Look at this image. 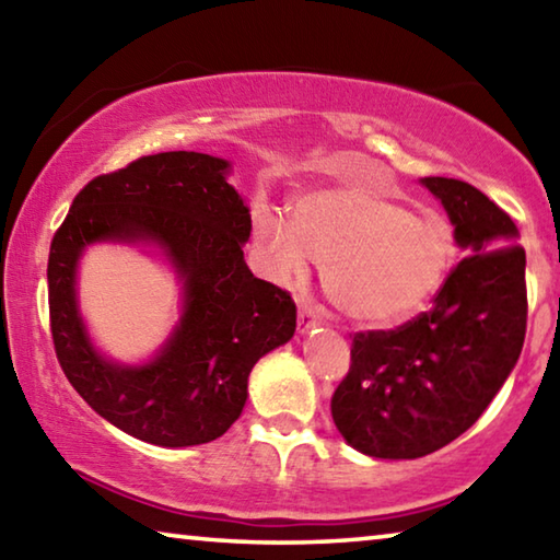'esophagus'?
I'll return each instance as SVG.
<instances>
[{
    "label": "esophagus",
    "instance_id": "1",
    "mask_svg": "<svg viewBox=\"0 0 560 560\" xmlns=\"http://www.w3.org/2000/svg\"><path fill=\"white\" fill-rule=\"evenodd\" d=\"M320 324V318L314 308L308 306V303H299V328L301 330H308Z\"/></svg>",
    "mask_w": 560,
    "mask_h": 560
}]
</instances>
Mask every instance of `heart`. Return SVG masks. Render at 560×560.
<instances>
[{"instance_id": "heart-1", "label": "heart", "mask_w": 560, "mask_h": 560, "mask_svg": "<svg viewBox=\"0 0 560 560\" xmlns=\"http://www.w3.org/2000/svg\"><path fill=\"white\" fill-rule=\"evenodd\" d=\"M257 240L281 281L301 279L314 257L340 314L397 326L428 306L450 279L457 244L442 220L417 217L375 189L340 185L303 195L293 222L264 212Z\"/></svg>"}]
</instances>
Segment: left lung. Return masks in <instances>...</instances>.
<instances>
[{
	"mask_svg": "<svg viewBox=\"0 0 560 560\" xmlns=\"http://www.w3.org/2000/svg\"><path fill=\"white\" fill-rule=\"evenodd\" d=\"M467 252L434 306L390 330H358L330 415L350 447L417 459L467 432L524 348L526 252L516 224L462 179L424 177Z\"/></svg>",
	"mask_w": 560,
	"mask_h": 560,
	"instance_id": "1",
	"label": "left lung"
}]
</instances>
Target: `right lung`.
Returning a JSON list of instances; mask_svg holds the SVG:
<instances>
[{"label":"right lung","instance_id":"obj_1","mask_svg":"<svg viewBox=\"0 0 560 560\" xmlns=\"http://www.w3.org/2000/svg\"><path fill=\"white\" fill-rule=\"evenodd\" d=\"M226 167L187 150L132 160L93 177L51 240L49 324L63 375L110 424L158 447L222 438L242 415L254 363L296 330L291 293L246 267L252 217ZM103 238L158 241L186 281L184 320L143 369L103 361L74 308V261Z\"/></svg>","mask_w":560,"mask_h":560}]
</instances>
